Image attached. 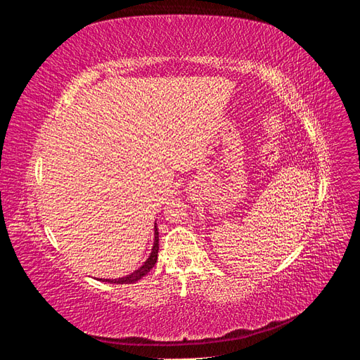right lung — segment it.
I'll use <instances>...</instances> for the list:
<instances>
[{"instance_id": "add662e5", "label": "right lung", "mask_w": 360, "mask_h": 360, "mask_svg": "<svg viewBox=\"0 0 360 360\" xmlns=\"http://www.w3.org/2000/svg\"><path fill=\"white\" fill-rule=\"evenodd\" d=\"M155 238H153V246H151V252L148 258L144 261L143 266H139L136 270H134L130 275L115 278V279H99L102 282H108V284H134V282L139 281L143 276H146L148 271L155 267L158 261V250H159V233H158V225H155Z\"/></svg>"}]
</instances>
